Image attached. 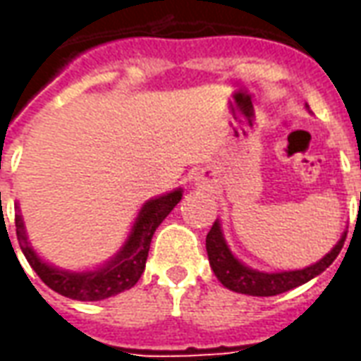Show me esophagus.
Instances as JSON below:
<instances>
[{
    "label": "esophagus",
    "mask_w": 361,
    "mask_h": 361,
    "mask_svg": "<svg viewBox=\"0 0 361 361\" xmlns=\"http://www.w3.org/2000/svg\"><path fill=\"white\" fill-rule=\"evenodd\" d=\"M203 183H204L203 178H199V180H197V185H203Z\"/></svg>",
    "instance_id": "obj_1"
}]
</instances>
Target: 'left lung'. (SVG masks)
<instances>
[{
  "instance_id": "1",
  "label": "left lung",
  "mask_w": 361,
  "mask_h": 361,
  "mask_svg": "<svg viewBox=\"0 0 361 361\" xmlns=\"http://www.w3.org/2000/svg\"><path fill=\"white\" fill-rule=\"evenodd\" d=\"M305 108L310 110L307 104H305ZM344 240H346V230L342 232L341 240L334 243V247L326 253L325 257H321L317 263H311V265L303 267V269L271 272L257 271L253 267L245 265L242 259H238L232 253L226 238H224L222 222L216 219V222L212 224L211 232L207 234V255H209L212 272L222 282V286H226L228 290L238 292V294L267 298V295L284 294L288 290L302 286L305 282H310L311 279L319 276L326 267H331L334 259L338 257L342 245H344Z\"/></svg>"
}]
</instances>
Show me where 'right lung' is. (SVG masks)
Instances as JSON below:
<instances>
[{"label": "right lung", "mask_w": 361, "mask_h": 361, "mask_svg": "<svg viewBox=\"0 0 361 361\" xmlns=\"http://www.w3.org/2000/svg\"><path fill=\"white\" fill-rule=\"evenodd\" d=\"M181 197H183V188H176L168 193L145 201L129 228L123 245L108 261L82 271H69L51 265L50 261H46L32 247L19 203L15 204L17 240L28 265L35 269L46 286L77 302H100L137 284V280L141 279L145 271L152 235L162 224V220L173 211V207L180 203Z\"/></svg>", "instance_id": "obj_1"}]
</instances>
